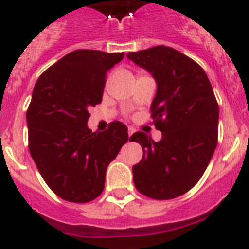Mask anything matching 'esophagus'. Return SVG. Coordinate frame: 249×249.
<instances>
[{
	"mask_svg": "<svg viewBox=\"0 0 249 249\" xmlns=\"http://www.w3.org/2000/svg\"><path fill=\"white\" fill-rule=\"evenodd\" d=\"M133 132H135V129L132 128V127H129V128H128V137H131V136L133 135Z\"/></svg>",
	"mask_w": 249,
	"mask_h": 249,
	"instance_id": "obj_1",
	"label": "esophagus"
}]
</instances>
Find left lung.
Segmentation results:
<instances>
[{"mask_svg": "<svg viewBox=\"0 0 249 249\" xmlns=\"http://www.w3.org/2000/svg\"><path fill=\"white\" fill-rule=\"evenodd\" d=\"M131 61L157 82L151 117L162 140L136 132L143 157L135 164L138 192L153 199L184 195L201 179L218 141V103L203 68L179 51L167 46L129 52Z\"/></svg>", "mask_w": 249, "mask_h": 249, "instance_id": "1", "label": "left lung"}]
</instances>
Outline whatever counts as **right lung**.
I'll return each instance as SVG.
<instances>
[{
	"label": "right lung",
	"mask_w": 249,
	"mask_h": 249,
	"mask_svg": "<svg viewBox=\"0 0 249 249\" xmlns=\"http://www.w3.org/2000/svg\"><path fill=\"white\" fill-rule=\"evenodd\" d=\"M124 53L76 50L43 72L27 109L28 148L39 173L58 197L86 203L102 193L106 169L128 141L127 126L87 127L89 108L102 102L106 74Z\"/></svg>",
	"instance_id": "obj_1"
}]
</instances>
